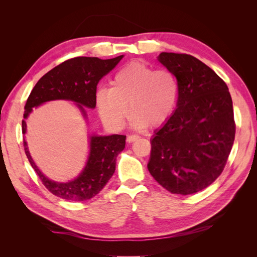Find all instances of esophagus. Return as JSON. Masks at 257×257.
I'll return each instance as SVG.
<instances>
[{
	"instance_id": "1",
	"label": "esophagus",
	"mask_w": 257,
	"mask_h": 257,
	"mask_svg": "<svg viewBox=\"0 0 257 257\" xmlns=\"http://www.w3.org/2000/svg\"><path fill=\"white\" fill-rule=\"evenodd\" d=\"M138 138H139V136H138V135H128V136H127V138H126V142L131 144V143H133V142L137 141Z\"/></svg>"
}]
</instances>
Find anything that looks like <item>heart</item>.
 Returning <instances> with one entry per match:
<instances>
[{
  "label": "heart",
  "instance_id": "1",
  "mask_svg": "<svg viewBox=\"0 0 257 257\" xmlns=\"http://www.w3.org/2000/svg\"><path fill=\"white\" fill-rule=\"evenodd\" d=\"M111 88H99L95 104L100 118L112 130H121L133 112L137 128L162 126L172 118L179 99L177 76L169 69H155L143 62H131L116 72Z\"/></svg>",
  "mask_w": 257,
  "mask_h": 257
}]
</instances>
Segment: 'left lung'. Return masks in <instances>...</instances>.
Wrapping results in <instances>:
<instances>
[{
	"label": "left lung",
	"instance_id": "left-lung-1",
	"mask_svg": "<svg viewBox=\"0 0 257 257\" xmlns=\"http://www.w3.org/2000/svg\"><path fill=\"white\" fill-rule=\"evenodd\" d=\"M158 60L179 82L175 112L151 139L148 169L163 188L189 195L219 177L235 141L232 100L226 83L190 54L162 52Z\"/></svg>",
	"mask_w": 257,
	"mask_h": 257
}]
</instances>
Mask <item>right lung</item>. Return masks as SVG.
<instances>
[{
	"mask_svg": "<svg viewBox=\"0 0 257 257\" xmlns=\"http://www.w3.org/2000/svg\"><path fill=\"white\" fill-rule=\"evenodd\" d=\"M123 56L102 60L98 58L77 57L69 59L52 68L37 81L25 106L22 120V134L27 132L29 114L34 107L46 102L58 99L71 100L76 103L84 118H87L84 107L95 108V93L98 81L119 63ZM126 136H90V153L80 175L68 182H56L43 175L35 165L23 138L25 152L31 166L40 177L43 184L53 195L60 198L83 201L91 199L103 190L115 170L118 154L125 148Z\"/></svg>",
	"mask_w": 257,
	"mask_h": 257,
	"instance_id": "right-lung-1",
	"label": "right lung"
}]
</instances>
